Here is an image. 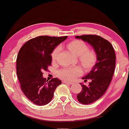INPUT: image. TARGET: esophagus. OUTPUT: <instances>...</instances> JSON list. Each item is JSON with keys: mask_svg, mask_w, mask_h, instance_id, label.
Segmentation results:
<instances>
[{"mask_svg": "<svg viewBox=\"0 0 129 129\" xmlns=\"http://www.w3.org/2000/svg\"><path fill=\"white\" fill-rule=\"evenodd\" d=\"M63 83L69 84V85H72V83H70V82H69V81H63Z\"/></svg>", "mask_w": 129, "mask_h": 129, "instance_id": "34e87169", "label": "esophagus"}]
</instances>
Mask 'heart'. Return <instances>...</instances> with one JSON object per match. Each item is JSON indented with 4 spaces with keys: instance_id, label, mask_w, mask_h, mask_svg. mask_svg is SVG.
<instances>
[{
    "instance_id": "heart-1",
    "label": "heart",
    "mask_w": 129,
    "mask_h": 129,
    "mask_svg": "<svg viewBox=\"0 0 129 129\" xmlns=\"http://www.w3.org/2000/svg\"><path fill=\"white\" fill-rule=\"evenodd\" d=\"M67 49L72 54L78 57V62L82 68L86 71L92 69L97 62V54L94 51L89 49L88 46L81 40H76L70 42L67 45ZM60 48H56L51 54V59L53 62L57 60ZM82 74L81 69L78 66L75 67H66L58 72V76L66 81L73 80L76 76Z\"/></svg>"
}]
</instances>
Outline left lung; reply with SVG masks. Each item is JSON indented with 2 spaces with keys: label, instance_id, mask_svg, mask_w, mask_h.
<instances>
[{
  "label": "left lung",
  "instance_id": "left-lung-1",
  "mask_svg": "<svg viewBox=\"0 0 129 129\" xmlns=\"http://www.w3.org/2000/svg\"><path fill=\"white\" fill-rule=\"evenodd\" d=\"M89 43L97 54V62L89 73L82 78L84 82L90 80L88 86L80 83L81 91L77 95L78 100L84 105L90 104L99 99L108 89L114 72L116 56L111 44L97 35L76 36Z\"/></svg>",
  "mask_w": 129,
  "mask_h": 129
}]
</instances>
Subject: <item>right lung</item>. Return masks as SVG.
Instances as JSON below:
<instances>
[{
  "mask_svg": "<svg viewBox=\"0 0 129 129\" xmlns=\"http://www.w3.org/2000/svg\"><path fill=\"white\" fill-rule=\"evenodd\" d=\"M67 37L40 36L29 40L21 47L16 59V73L25 97L37 105L48 104L62 81L57 78L47 81L43 72L52 62L55 48Z\"/></svg>",
  "mask_w": 129,
  "mask_h": 129,
  "instance_id": "1",
  "label": "right lung"
}]
</instances>
